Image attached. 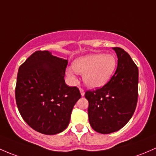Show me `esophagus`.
I'll return each mask as SVG.
<instances>
[{
	"mask_svg": "<svg viewBox=\"0 0 156 156\" xmlns=\"http://www.w3.org/2000/svg\"><path fill=\"white\" fill-rule=\"evenodd\" d=\"M80 93H81V95L84 96L85 95V91H84V90H83V89H81V88H80Z\"/></svg>",
	"mask_w": 156,
	"mask_h": 156,
	"instance_id": "obj_1",
	"label": "esophagus"
}]
</instances>
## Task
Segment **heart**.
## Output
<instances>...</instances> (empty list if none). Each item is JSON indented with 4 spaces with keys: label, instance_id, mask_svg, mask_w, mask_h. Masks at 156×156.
Here are the masks:
<instances>
[{
    "label": "heart",
    "instance_id": "b5f03b06",
    "mask_svg": "<svg viewBox=\"0 0 156 156\" xmlns=\"http://www.w3.org/2000/svg\"><path fill=\"white\" fill-rule=\"evenodd\" d=\"M117 62L112 54L94 53L78 58L73 62V68L83 75L85 84L90 88L104 86L110 80L116 68ZM66 73L69 78L75 80L74 71L68 67Z\"/></svg>",
    "mask_w": 156,
    "mask_h": 156
}]
</instances>
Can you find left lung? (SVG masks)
I'll return each mask as SVG.
<instances>
[{
	"label": "left lung",
	"instance_id": "obj_1",
	"mask_svg": "<svg viewBox=\"0 0 156 156\" xmlns=\"http://www.w3.org/2000/svg\"><path fill=\"white\" fill-rule=\"evenodd\" d=\"M118 58L115 73L102 88L87 91L88 115L91 128L110 134L123 128L135 111L138 97V68L124 49L113 47Z\"/></svg>",
	"mask_w": 156,
	"mask_h": 156
}]
</instances>
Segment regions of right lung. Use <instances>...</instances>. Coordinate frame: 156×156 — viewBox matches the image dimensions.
<instances>
[{"label": "right lung", "instance_id": "1", "mask_svg": "<svg viewBox=\"0 0 156 156\" xmlns=\"http://www.w3.org/2000/svg\"><path fill=\"white\" fill-rule=\"evenodd\" d=\"M67 60L49 51H36L19 67L16 86L17 107L35 131L53 135L68 126L73 106L81 98L77 87L65 83Z\"/></svg>", "mask_w": 156, "mask_h": 156}]
</instances>
